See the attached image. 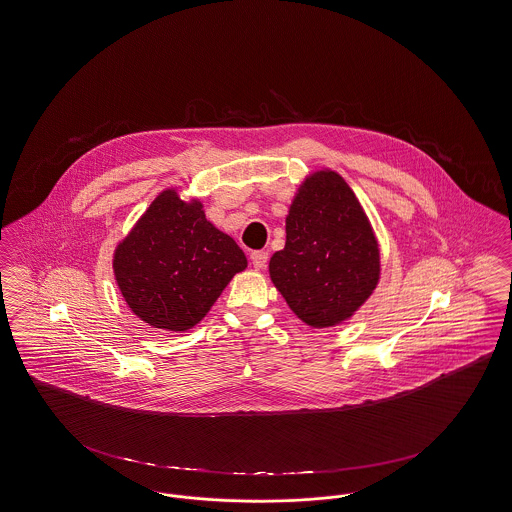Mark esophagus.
I'll return each mask as SVG.
<instances>
[{"label": "esophagus", "mask_w": 512, "mask_h": 512, "mask_svg": "<svg viewBox=\"0 0 512 512\" xmlns=\"http://www.w3.org/2000/svg\"><path fill=\"white\" fill-rule=\"evenodd\" d=\"M268 258H270V254L266 250H256L250 254V260L256 270H264L268 266Z\"/></svg>", "instance_id": "esophagus-1"}]
</instances>
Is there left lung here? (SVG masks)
<instances>
[{
	"mask_svg": "<svg viewBox=\"0 0 512 512\" xmlns=\"http://www.w3.org/2000/svg\"><path fill=\"white\" fill-rule=\"evenodd\" d=\"M270 279L310 328H334L357 314L380 281V244L365 207L340 172L303 178L285 217V248Z\"/></svg>",
	"mask_w": 512,
	"mask_h": 512,
	"instance_id": "left-lung-1",
	"label": "left lung"
}]
</instances>
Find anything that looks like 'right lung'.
<instances>
[{
  "label": "right lung",
  "mask_w": 512,
  "mask_h": 512,
  "mask_svg": "<svg viewBox=\"0 0 512 512\" xmlns=\"http://www.w3.org/2000/svg\"><path fill=\"white\" fill-rule=\"evenodd\" d=\"M246 266L239 244L207 221L204 202L182 200L176 186L159 192L112 256L128 308L165 332L200 324Z\"/></svg>",
  "instance_id": "1"
}]
</instances>
